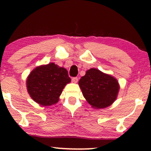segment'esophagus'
I'll return each instance as SVG.
<instances>
[{
	"instance_id": "esophagus-1",
	"label": "esophagus",
	"mask_w": 151,
	"mask_h": 151,
	"mask_svg": "<svg viewBox=\"0 0 151 151\" xmlns=\"http://www.w3.org/2000/svg\"><path fill=\"white\" fill-rule=\"evenodd\" d=\"M78 81V78L77 77L72 78V82H73V83H77Z\"/></svg>"
}]
</instances>
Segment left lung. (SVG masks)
<instances>
[{"label":"left lung","mask_w":151,"mask_h":151,"mask_svg":"<svg viewBox=\"0 0 151 151\" xmlns=\"http://www.w3.org/2000/svg\"><path fill=\"white\" fill-rule=\"evenodd\" d=\"M83 96L93 108H106L116 100L119 84L116 78L96 68L87 70L78 82Z\"/></svg>","instance_id":"8db88e82"}]
</instances>
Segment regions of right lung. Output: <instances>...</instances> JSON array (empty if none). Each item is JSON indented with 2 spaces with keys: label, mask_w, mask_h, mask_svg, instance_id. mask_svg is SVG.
Segmentation results:
<instances>
[{
  "label": "right lung",
  "mask_w": 151,
  "mask_h": 151,
  "mask_svg": "<svg viewBox=\"0 0 151 151\" xmlns=\"http://www.w3.org/2000/svg\"><path fill=\"white\" fill-rule=\"evenodd\" d=\"M70 82L67 70L53 63L36 67L26 80L29 95L42 106L56 104L63 88Z\"/></svg>",
  "instance_id": "1"
}]
</instances>
